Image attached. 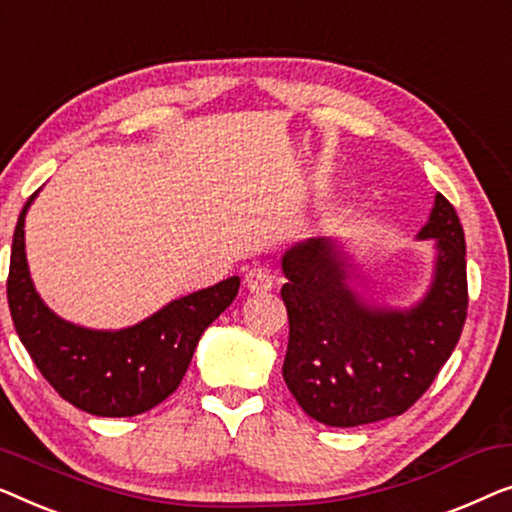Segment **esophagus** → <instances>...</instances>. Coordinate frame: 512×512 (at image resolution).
<instances>
[{
  "label": "esophagus",
  "instance_id": "1",
  "mask_svg": "<svg viewBox=\"0 0 512 512\" xmlns=\"http://www.w3.org/2000/svg\"><path fill=\"white\" fill-rule=\"evenodd\" d=\"M246 285L250 292H266L273 287V276L269 269H264V266H253V269L246 273Z\"/></svg>",
  "mask_w": 512,
  "mask_h": 512
}]
</instances>
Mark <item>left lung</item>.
Listing matches in <instances>:
<instances>
[{
    "label": "left lung",
    "mask_w": 512,
    "mask_h": 512,
    "mask_svg": "<svg viewBox=\"0 0 512 512\" xmlns=\"http://www.w3.org/2000/svg\"><path fill=\"white\" fill-rule=\"evenodd\" d=\"M420 236L436 239V278L406 313L366 306L348 285L350 264L331 241L285 253L280 297L290 338L283 378L313 420L359 427L406 413L455 350L469 311L466 241L443 194H436Z\"/></svg>",
    "instance_id": "1"
}]
</instances>
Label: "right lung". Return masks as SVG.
<instances>
[{
  "mask_svg": "<svg viewBox=\"0 0 512 512\" xmlns=\"http://www.w3.org/2000/svg\"><path fill=\"white\" fill-rule=\"evenodd\" d=\"M27 199L13 232L6 297L13 327L41 376L71 406L99 417H132L171 397L201 334L239 294L241 278L171 301L153 318L120 331H92L57 318L34 290L25 259Z\"/></svg>",
  "mask_w": 512,
  "mask_h": 512,
  "instance_id": "right-lung-1",
  "label": "right lung"
}]
</instances>
